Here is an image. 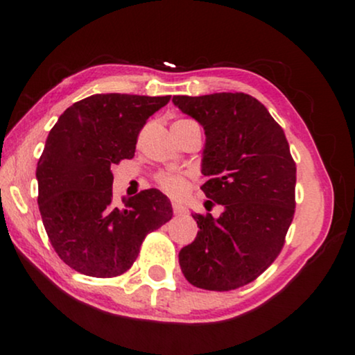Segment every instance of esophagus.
Listing matches in <instances>:
<instances>
[{"label":"esophagus","instance_id":"34e87169","mask_svg":"<svg viewBox=\"0 0 355 355\" xmlns=\"http://www.w3.org/2000/svg\"><path fill=\"white\" fill-rule=\"evenodd\" d=\"M173 211H174V215H184L187 210H186V207L181 205V203H173Z\"/></svg>","mask_w":355,"mask_h":355}]
</instances>
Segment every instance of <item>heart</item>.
Segmentation results:
<instances>
[{
    "label": "heart",
    "instance_id": "obj_1",
    "mask_svg": "<svg viewBox=\"0 0 355 355\" xmlns=\"http://www.w3.org/2000/svg\"><path fill=\"white\" fill-rule=\"evenodd\" d=\"M187 123H193V121L178 119L174 124H187ZM155 182L158 184V187L162 189L163 192H166L168 196H173V197L182 196V192L186 191V186H187L186 176L176 171H159L157 176H155Z\"/></svg>",
    "mask_w": 355,
    "mask_h": 355
}]
</instances>
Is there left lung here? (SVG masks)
I'll list each match as a JSON object with an SVG mask.
<instances>
[{
	"mask_svg": "<svg viewBox=\"0 0 355 355\" xmlns=\"http://www.w3.org/2000/svg\"><path fill=\"white\" fill-rule=\"evenodd\" d=\"M207 135L203 193L225 207L196 213L200 231L179 252L189 283L231 291L259 278L283 250L295 211V162L284 130L252 95L173 96ZM215 205V203H213Z\"/></svg>",
	"mask_w": 355,
	"mask_h": 355,
	"instance_id": "8db88e82",
	"label": "left lung"
}]
</instances>
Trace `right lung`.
Returning a JSON list of instances; mask_svg holds the SVG:
<instances>
[{
  "label": "right lung",
  "mask_w": 355,
  "mask_h": 355,
  "mask_svg": "<svg viewBox=\"0 0 355 355\" xmlns=\"http://www.w3.org/2000/svg\"><path fill=\"white\" fill-rule=\"evenodd\" d=\"M169 100L96 94L69 106L48 134L37 164L38 208L53 249L72 270L123 275L148 232L171 220V203L157 189L114 207L111 173L134 157L140 130Z\"/></svg>",
  "instance_id": "1"
}]
</instances>
